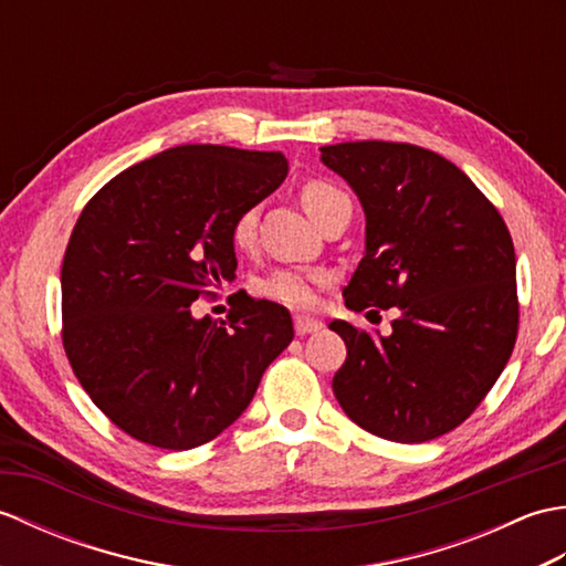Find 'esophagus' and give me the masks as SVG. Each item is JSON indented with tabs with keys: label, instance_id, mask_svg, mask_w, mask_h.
<instances>
[{
	"label": "esophagus",
	"instance_id": "34e87169",
	"mask_svg": "<svg viewBox=\"0 0 566 566\" xmlns=\"http://www.w3.org/2000/svg\"><path fill=\"white\" fill-rule=\"evenodd\" d=\"M323 328V323L314 316H304V314H296L294 316V331L298 335H308V333H316Z\"/></svg>",
	"mask_w": 566,
	"mask_h": 566
}]
</instances>
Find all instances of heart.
I'll list each match as a JSON object with an SVG mask.
<instances>
[{"instance_id":"b5f03b06","label":"heart","mask_w":566,"mask_h":566,"mask_svg":"<svg viewBox=\"0 0 566 566\" xmlns=\"http://www.w3.org/2000/svg\"><path fill=\"white\" fill-rule=\"evenodd\" d=\"M338 197H343V191H338L326 182H308L302 191L304 209L314 221H318ZM255 228H258V211L245 209L233 223V243L238 248H250L252 240H255ZM323 282H326V274L323 272L282 268V270L270 272L268 276H262L258 282V292L284 306L308 308L316 304L318 286Z\"/></svg>"}]
</instances>
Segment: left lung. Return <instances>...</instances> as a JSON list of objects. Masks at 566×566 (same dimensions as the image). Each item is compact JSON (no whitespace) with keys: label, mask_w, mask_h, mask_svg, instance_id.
Segmentation results:
<instances>
[{"label":"left lung","mask_w":566,"mask_h":566,"mask_svg":"<svg viewBox=\"0 0 566 566\" xmlns=\"http://www.w3.org/2000/svg\"><path fill=\"white\" fill-rule=\"evenodd\" d=\"M321 163L365 211V255L343 290L345 306L399 308L389 335L331 323L347 345L335 399L371 436L438 438L482 403L513 353L509 228L472 179L432 150L355 140L323 146Z\"/></svg>","instance_id":"obj_1"}]
</instances>
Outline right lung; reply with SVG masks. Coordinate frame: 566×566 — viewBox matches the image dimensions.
I'll return each instance as SVG.
<instances>
[{"label":"right lung","instance_id":"add662e5","mask_svg":"<svg viewBox=\"0 0 566 566\" xmlns=\"http://www.w3.org/2000/svg\"><path fill=\"white\" fill-rule=\"evenodd\" d=\"M290 172L284 153L177 146L128 167L80 213L65 250L63 345L130 438L191 450L243 416L294 338L292 316L235 294L226 321L191 304L235 280L233 223Z\"/></svg>","mask_w":566,"mask_h":566}]
</instances>
